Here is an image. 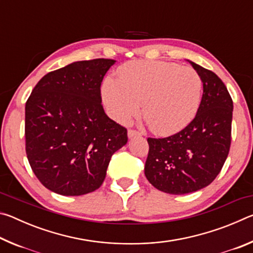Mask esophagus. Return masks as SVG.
I'll use <instances>...</instances> for the list:
<instances>
[{"label":"esophagus","mask_w":253,"mask_h":253,"mask_svg":"<svg viewBox=\"0 0 253 253\" xmlns=\"http://www.w3.org/2000/svg\"><path fill=\"white\" fill-rule=\"evenodd\" d=\"M136 136H140V132L135 129L128 130V137H129V138H132V137H136Z\"/></svg>","instance_id":"34e87169"}]
</instances>
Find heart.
I'll return each mask as SVG.
<instances>
[{
  "label": "heart",
  "mask_w": 253,
  "mask_h": 253,
  "mask_svg": "<svg viewBox=\"0 0 253 253\" xmlns=\"http://www.w3.org/2000/svg\"><path fill=\"white\" fill-rule=\"evenodd\" d=\"M102 99L111 117L126 123L139 113L152 132L170 135L187 126L201 102L202 79L192 68L165 61H131L106 79Z\"/></svg>",
  "instance_id": "1"
}]
</instances>
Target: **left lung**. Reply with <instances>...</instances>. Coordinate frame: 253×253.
Wrapping results in <instances>:
<instances>
[{"label": "left lung", "instance_id": "left-lung-1", "mask_svg": "<svg viewBox=\"0 0 253 253\" xmlns=\"http://www.w3.org/2000/svg\"><path fill=\"white\" fill-rule=\"evenodd\" d=\"M203 83L198 113L181 131L151 138L145 175L157 190L186 194L211 184L223 168L231 145L233 101L219 77L190 61Z\"/></svg>", "mask_w": 253, "mask_h": 253}]
</instances>
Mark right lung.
<instances>
[{
  "mask_svg": "<svg viewBox=\"0 0 253 253\" xmlns=\"http://www.w3.org/2000/svg\"><path fill=\"white\" fill-rule=\"evenodd\" d=\"M111 59L77 61L51 71L25 104V152L38 179L54 193L99 188L127 129L105 114L100 85Z\"/></svg>",
  "mask_w": 253,
  "mask_h": 253,
  "instance_id": "add662e5",
  "label": "right lung"
}]
</instances>
